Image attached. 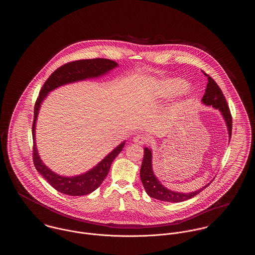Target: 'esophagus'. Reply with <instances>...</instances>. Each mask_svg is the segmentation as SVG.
Masks as SVG:
<instances>
[{
    "label": "esophagus",
    "instance_id": "1",
    "mask_svg": "<svg viewBox=\"0 0 255 255\" xmlns=\"http://www.w3.org/2000/svg\"><path fill=\"white\" fill-rule=\"evenodd\" d=\"M133 142L137 143V144H145L148 141V137L146 136L145 134H135L133 137Z\"/></svg>",
    "mask_w": 255,
    "mask_h": 255
}]
</instances>
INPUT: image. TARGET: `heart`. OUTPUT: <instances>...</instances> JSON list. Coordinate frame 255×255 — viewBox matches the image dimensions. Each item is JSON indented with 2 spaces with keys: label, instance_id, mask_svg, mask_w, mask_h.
<instances>
[{
  "label": "heart",
  "instance_id": "obj_1",
  "mask_svg": "<svg viewBox=\"0 0 255 255\" xmlns=\"http://www.w3.org/2000/svg\"><path fill=\"white\" fill-rule=\"evenodd\" d=\"M187 82L181 78H167L158 83L155 97L159 99H171L182 95L187 88Z\"/></svg>",
  "mask_w": 255,
  "mask_h": 255
}]
</instances>
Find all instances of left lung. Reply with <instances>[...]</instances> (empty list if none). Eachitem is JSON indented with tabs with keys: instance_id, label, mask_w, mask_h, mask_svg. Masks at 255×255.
Here are the masks:
<instances>
[{
	"instance_id": "left-lung-1",
	"label": "left lung",
	"mask_w": 255,
	"mask_h": 255,
	"mask_svg": "<svg viewBox=\"0 0 255 255\" xmlns=\"http://www.w3.org/2000/svg\"><path fill=\"white\" fill-rule=\"evenodd\" d=\"M208 83L206 86V94L202 98V103L206 106H212L214 109L219 110L221 113L222 118L224 119L226 126L228 128L229 137L231 140V130H232V119H231V111L228 106V103L226 101V98L224 97L221 89L219 88L217 83L207 75ZM152 149L151 148H144V155L143 159L141 162L140 167V179L143 184V187L145 189L146 193L151 198L157 199L163 202H170V203H180L186 200H189L195 197L196 195L202 192L206 187H207L209 183L203 186L202 188L190 192V193H183V192H177L172 191L165 187L161 182H159L157 176L155 175L153 171L152 165Z\"/></svg>"
}]
</instances>
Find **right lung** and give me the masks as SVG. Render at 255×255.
<instances>
[{
    "label": "right lung",
    "instance_id": "right-lung-1",
    "mask_svg": "<svg viewBox=\"0 0 255 255\" xmlns=\"http://www.w3.org/2000/svg\"><path fill=\"white\" fill-rule=\"evenodd\" d=\"M116 61L97 58L86 60L74 61L68 63L57 69L48 78L42 87L34 106V120L32 125L33 137V161L37 171L49 182V184L61 193L70 196H84L94 192L104 181L109 173L110 167L114 159L122 152L126 140L113 149L109 154L101 159L96 166L75 176H63L49 168L41 159L36 145V122L38 114L42 103L50 92L62 86L73 84L75 82L97 79L118 68Z\"/></svg>",
    "mask_w": 255,
    "mask_h": 255
}]
</instances>
